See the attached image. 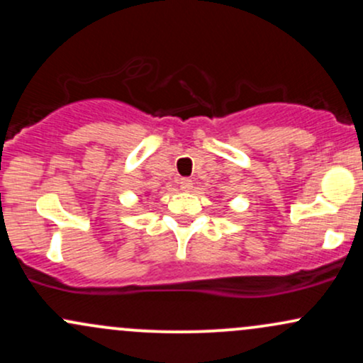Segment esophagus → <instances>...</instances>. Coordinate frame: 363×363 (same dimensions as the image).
<instances>
[{
  "label": "esophagus",
  "mask_w": 363,
  "mask_h": 363,
  "mask_svg": "<svg viewBox=\"0 0 363 363\" xmlns=\"http://www.w3.org/2000/svg\"><path fill=\"white\" fill-rule=\"evenodd\" d=\"M179 187H181V191H184V193H189V191L193 189V181H191V179H181Z\"/></svg>",
  "instance_id": "34e87169"
}]
</instances>
